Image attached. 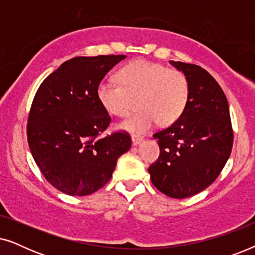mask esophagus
<instances>
[{
  "mask_svg": "<svg viewBox=\"0 0 255 255\" xmlns=\"http://www.w3.org/2000/svg\"><path fill=\"white\" fill-rule=\"evenodd\" d=\"M141 141H142V137H139V135H132V144L134 146L140 144Z\"/></svg>",
  "mask_w": 255,
  "mask_h": 255,
  "instance_id": "34e87169",
  "label": "esophagus"
}]
</instances>
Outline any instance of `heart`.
<instances>
[{
    "mask_svg": "<svg viewBox=\"0 0 255 255\" xmlns=\"http://www.w3.org/2000/svg\"><path fill=\"white\" fill-rule=\"evenodd\" d=\"M120 83L102 81L97 99L108 113L125 117L138 100L133 116L121 122L120 128L131 133H145L160 122L169 125L182 116L189 102L190 86L184 73L147 60L130 62L118 72Z\"/></svg>",
    "mask_w": 255,
    "mask_h": 255,
    "instance_id": "b5f03b06",
    "label": "heart"
}]
</instances>
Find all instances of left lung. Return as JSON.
<instances>
[{"mask_svg": "<svg viewBox=\"0 0 255 255\" xmlns=\"http://www.w3.org/2000/svg\"><path fill=\"white\" fill-rule=\"evenodd\" d=\"M190 86L188 106L179 120L153 134L160 155L148 167L156 189L186 198L208 188L228 161L233 145L229 103L218 82L197 65L170 61Z\"/></svg>", "mask_w": 255, "mask_h": 255, "instance_id": "obj_1", "label": "left lung"}]
</instances>
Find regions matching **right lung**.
Segmentation results:
<instances>
[{"label": "right lung", "mask_w": 255, "mask_h": 255, "mask_svg": "<svg viewBox=\"0 0 255 255\" xmlns=\"http://www.w3.org/2000/svg\"><path fill=\"white\" fill-rule=\"evenodd\" d=\"M125 55L76 57L41 82L27 117V142L48 182L71 196L101 189L117 159L131 147L128 132L100 138L111 117L97 99V87Z\"/></svg>", "instance_id": "right-lung-1"}]
</instances>
